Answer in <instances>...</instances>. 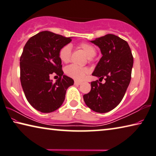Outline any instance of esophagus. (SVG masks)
I'll use <instances>...</instances> for the list:
<instances>
[{
  "label": "esophagus",
  "mask_w": 156,
  "mask_h": 156,
  "mask_svg": "<svg viewBox=\"0 0 156 156\" xmlns=\"http://www.w3.org/2000/svg\"><path fill=\"white\" fill-rule=\"evenodd\" d=\"M75 84L76 86H79V85H81V82H80V81H75Z\"/></svg>",
  "instance_id": "obj_1"
}]
</instances>
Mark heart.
<instances>
[{
    "mask_svg": "<svg viewBox=\"0 0 156 156\" xmlns=\"http://www.w3.org/2000/svg\"><path fill=\"white\" fill-rule=\"evenodd\" d=\"M80 48L83 50L88 57L92 58L96 55V50L93 45L87 43H82L80 45ZM72 47L70 45H66L61 48L58 52L60 60L63 63H68L70 59ZM88 73V68L80 67L76 65H70L65 69V73L70 77L75 80H82Z\"/></svg>",
    "mask_w": 156,
    "mask_h": 156,
    "instance_id": "1",
    "label": "heart"
}]
</instances>
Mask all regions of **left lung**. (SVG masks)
Wrapping results in <instances>:
<instances>
[{
  "label": "left lung",
  "mask_w": 156,
  "mask_h": 156,
  "mask_svg": "<svg viewBox=\"0 0 156 156\" xmlns=\"http://www.w3.org/2000/svg\"><path fill=\"white\" fill-rule=\"evenodd\" d=\"M90 42L98 45L102 55L92 75L99 80L104 78L106 82L92 81L91 90L83 95V100L93 111L107 113L124 98L131 81L133 57L128 43L114 34H106Z\"/></svg>",
  "instance_id": "left-lung-1"
}]
</instances>
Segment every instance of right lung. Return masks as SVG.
I'll list each match as a JSON object with an SVG mask.
<instances>
[{"label":"right lung","mask_w":156,"mask_h":156,"mask_svg":"<svg viewBox=\"0 0 156 156\" xmlns=\"http://www.w3.org/2000/svg\"><path fill=\"white\" fill-rule=\"evenodd\" d=\"M72 39L43 31L33 36L25 45L20 58V82L27 100L41 113H51L62 105L72 78L63 75L58 52ZM60 78L54 83L49 76Z\"/></svg>","instance_id":"1"}]
</instances>
